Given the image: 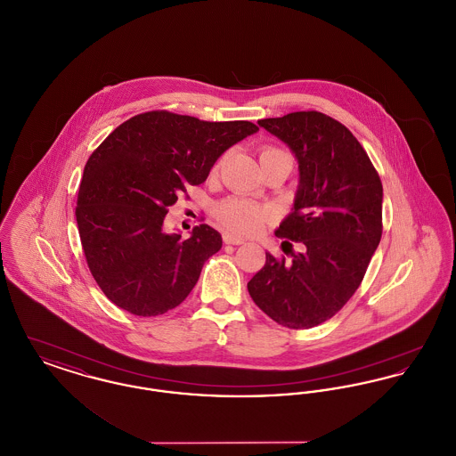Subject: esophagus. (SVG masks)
Returning a JSON list of instances; mask_svg holds the SVG:
<instances>
[{"mask_svg": "<svg viewBox=\"0 0 456 456\" xmlns=\"http://www.w3.org/2000/svg\"><path fill=\"white\" fill-rule=\"evenodd\" d=\"M224 242H225V244H234V246L244 244L242 239L234 238V236H231V234H224Z\"/></svg>", "mask_w": 456, "mask_h": 456, "instance_id": "34e87169", "label": "esophagus"}]
</instances>
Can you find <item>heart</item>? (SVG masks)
Instances as JSON below:
<instances>
[{
  "mask_svg": "<svg viewBox=\"0 0 456 456\" xmlns=\"http://www.w3.org/2000/svg\"><path fill=\"white\" fill-rule=\"evenodd\" d=\"M268 157H285L292 160V157L287 152L275 147H266L260 153V159H268ZM216 214L220 220V224L231 232L238 236H251L256 234L261 227L265 225L268 214L266 210L244 198L231 196L222 200L216 208Z\"/></svg>",
  "mask_w": 456,
  "mask_h": 456,
  "instance_id": "1",
  "label": "heart"
}]
</instances>
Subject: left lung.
Instances as JSON below:
<instances>
[{
	"instance_id": "8db88e82",
	"label": "left lung",
	"mask_w": 456,
	"mask_h": 456,
	"mask_svg": "<svg viewBox=\"0 0 456 456\" xmlns=\"http://www.w3.org/2000/svg\"><path fill=\"white\" fill-rule=\"evenodd\" d=\"M258 125L296 153L301 179L294 208L275 231L287 239L290 260L266 253L248 290L273 322L305 330L335 316L362 282L383 234V184L357 138L323 112L297 110Z\"/></svg>"
}]
</instances>
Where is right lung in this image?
Here are the masks:
<instances>
[{
	"label": "right lung",
	"mask_w": 456,
	"mask_h": 456,
	"mask_svg": "<svg viewBox=\"0 0 456 456\" xmlns=\"http://www.w3.org/2000/svg\"><path fill=\"white\" fill-rule=\"evenodd\" d=\"M256 131L251 121L214 123L162 109L133 116L92 152L75 216L88 270L110 303L147 318L188 297L222 236L207 224L190 239L166 234L167 208Z\"/></svg>",
	"instance_id": "add662e5"
}]
</instances>
